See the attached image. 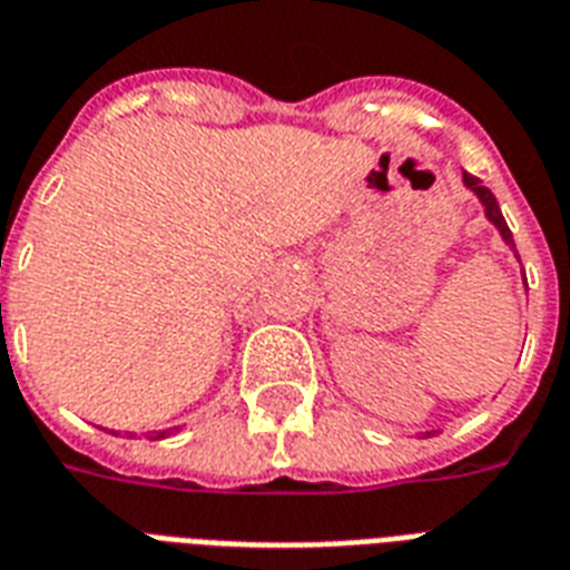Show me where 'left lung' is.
<instances>
[{
  "label": "left lung",
  "mask_w": 570,
  "mask_h": 570,
  "mask_svg": "<svg viewBox=\"0 0 570 570\" xmlns=\"http://www.w3.org/2000/svg\"><path fill=\"white\" fill-rule=\"evenodd\" d=\"M462 180H465V187H469L471 193H474V196L483 202L485 216H489V222H492L494 228L501 230V237L507 239V245H510V248H515V243H512V230L507 228V219H503V213H501V207H498V198L492 196V189L483 187V180L474 178V175H469V173H462ZM428 436H430V433H428Z\"/></svg>",
  "instance_id": "obj_1"
}]
</instances>
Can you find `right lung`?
Returning <instances> with one entry per match:
<instances>
[{"instance_id": "obj_1", "label": "right lung", "mask_w": 570, "mask_h": 570, "mask_svg": "<svg viewBox=\"0 0 570 570\" xmlns=\"http://www.w3.org/2000/svg\"><path fill=\"white\" fill-rule=\"evenodd\" d=\"M169 433H173V430H160V433H151L149 439H164V436H169Z\"/></svg>"}]
</instances>
